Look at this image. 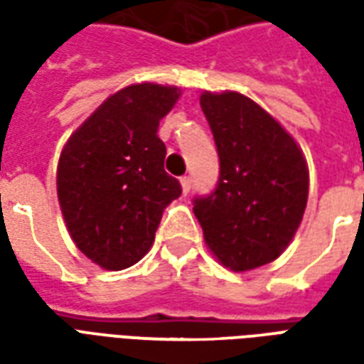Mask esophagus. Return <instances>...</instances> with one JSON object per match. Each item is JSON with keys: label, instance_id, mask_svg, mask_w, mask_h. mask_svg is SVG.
<instances>
[{"label": "esophagus", "instance_id": "esophagus-1", "mask_svg": "<svg viewBox=\"0 0 364 364\" xmlns=\"http://www.w3.org/2000/svg\"><path fill=\"white\" fill-rule=\"evenodd\" d=\"M191 187H193V181H191L189 175H185V177H181V189H183V193H185V195L189 193Z\"/></svg>", "mask_w": 364, "mask_h": 364}]
</instances>
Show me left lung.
<instances>
[{
  "instance_id": "8db88e82",
  "label": "left lung",
  "mask_w": 364,
  "mask_h": 364,
  "mask_svg": "<svg viewBox=\"0 0 364 364\" xmlns=\"http://www.w3.org/2000/svg\"><path fill=\"white\" fill-rule=\"evenodd\" d=\"M200 109L220 158L216 189L193 200L206 245L236 273L267 265L289 247L304 216V154L265 109L242 93L205 91Z\"/></svg>"
}]
</instances>
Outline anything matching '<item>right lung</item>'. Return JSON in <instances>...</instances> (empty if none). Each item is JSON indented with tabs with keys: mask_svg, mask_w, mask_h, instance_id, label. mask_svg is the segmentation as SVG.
<instances>
[{
	"mask_svg": "<svg viewBox=\"0 0 364 364\" xmlns=\"http://www.w3.org/2000/svg\"><path fill=\"white\" fill-rule=\"evenodd\" d=\"M179 87L136 83L112 93L70 136L60 154L56 187L77 250L107 271L134 265L150 252L161 214L181 195L166 173L159 120Z\"/></svg>",
	"mask_w": 364,
	"mask_h": 364,
	"instance_id": "1",
	"label": "right lung"
}]
</instances>
